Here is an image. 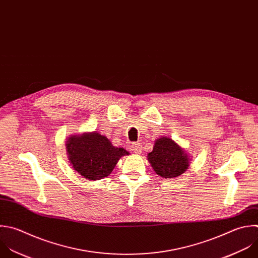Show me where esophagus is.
I'll use <instances>...</instances> for the list:
<instances>
[{
    "instance_id": "esophagus-1",
    "label": "esophagus",
    "mask_w": 258,
    "mask_h": 258,
    "mask_svg": "<svg viewBox=\"0 0 258 258\" xmlns=\"http://www.w3.org/2000/svg\"><path fill=\"white\" fill-rule=\"evenodd\" d=\"M132 150L134 151V153L136 154H141L142 153V144L140 143H136L132 145Z\"/></svg>"
}]
</instances>
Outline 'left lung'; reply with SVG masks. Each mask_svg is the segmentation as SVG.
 <instances>
[{
    "mask_svg": "<svg viewBox=\"0 0 258 258\" xmlns=\"http://www.w3.org/2000/svg\"><path fill=\"white\" fill-rule=\"evenodd\" d=\"M152 168L162 178H176L189 167L190 156L174 140L163 136L156 140L147 156Z\"/></svg>",
    "mask_w": 258,
    "mask_h": 258,
    "instance_id": "8db88e82",
    "label": "left lung"
}]
</instances>
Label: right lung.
Instances as JSON below:
<instances>
[{
  "instance_id": "1",
  "label": "right lung",
  "mask_w": 258,
  "mask_h": 258,
  "mask_svg": "<svg viewBox=\"0 0 258 258\" xmlns=\"http://www.w3.org/2000/svg\"><path fill=\"white\" fill-rule=\"evenodd\" d=\"M66 149L72 167L82 177L93 181L108 176L118 160L130 155L125 149L113 146L97 132L69 137Z\"/></svg>"
}]
</instances>
